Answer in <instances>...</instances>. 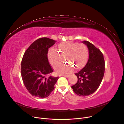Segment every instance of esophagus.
I'll return each mask as SVG.
<instances>
[{
  "label": "esophagus",
  "mask_w": 124,
  "mask_h": 124,
  "mask_svg": "<svg viewBox=\"0 0 124 124\" xmlns=\"http://www.w3.org/2000/svg\"><path fill=\"white\" fill-rule=\"evenodd\" d=\"M62 76H63L64 77H66V78H68L69 77V75H63Z\"/></svg>",
  "instance_id": "34e87169"
}]
</instances>
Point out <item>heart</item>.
Masks as SVG:
<instances>
[{
  "label": "heart",
  "instance_id": "1",
  "mask_svg": "<svg viewBox=\"0 0 124 124\" xmlns=\"http://www.w3.org/2000/svg\"><path fill=\"white\" fill-rule=\"evenodd\" d=\"M58 50L53 48L48 52V59L54 68L61 64L63 58L70 65H63L56 69L57 73L62 75L70 74L74 69H80L86 63L88 51L85 45L83 43L72 41L63 42L58 46Z\"/></svg>",
  "mask_w": 124,
  "mask_h": 124
}]
</instances>
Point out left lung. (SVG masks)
I'll use <instances>...</instances> for the list:
<instances>
[{"label": "left lung", "instance_id": "1", "mask_svg": "<svg viewBox=\"0 0 124 124\" xmlns=\"http://www.w3.org/2000/svg\"><path fill=\"white\" fill-rule=\"evenodd\" d=\"M83 43L88 49V60L84 68L75 74L78 81L72 88L78 95L85 96L94 93L99 87L104 74L105 61L102 53L93 44L85 40Z\"/></svg>", "mask_w": 124, "mask_h": 124}]
</instances>
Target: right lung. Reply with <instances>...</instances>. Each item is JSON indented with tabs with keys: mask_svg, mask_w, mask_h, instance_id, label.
I'll list each match as a JSON object with an SVG mask.
<instances>
[{
	"mask_svg": "<svg viewBox=\"0 0 124 124\" xmlns=\"http://www.w3.org/2000/svg\"><path fill=\"white\" fill-rule=\"evenodd\" d=\"M56 41L47 38H39L25 51L21 62V76L24 84L32 95L47 97L54 88L59 77L46 76L52 72L47 58L48 48Z\"/></svg>",
	"mask_w": 124,
	"mask_h": 124,
	"instance_id": "right-lung-1",
	"label": "right lung"
}]
</instances>
